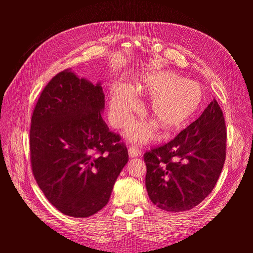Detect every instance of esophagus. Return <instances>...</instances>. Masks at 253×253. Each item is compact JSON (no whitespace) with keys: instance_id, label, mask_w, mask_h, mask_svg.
Instances as JSON below:
<instances>
[{"instance_id":"esophagus-1","label":"esophagus","mask_w":253,"mask_h":253,"mask_svg":"<svg viewBox=\"0 0 253 253\" xmlns=\"http://www.w3.org/2000/svg\"><path fill=\"white\" fill-rule=\"evenodd\" d=\"M127 151H128L129 157H132V158L140 155V150L138 149V147H136V145H129Z\"/></svg>"}]
</instances>
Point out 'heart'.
<instances>
[{
  "mask_svg": "<svg viewBox=\"0 0 253 253\" xmlns=\"http://www.w3.org/2000/svg\"><path fill=\"white\" fill-rule=\"evenodd\" d=\"M136 90L139 95L153 97L147 108V115L164 133H173L182 128L202 111L206 101L201 84L171 72L149 75ZM137 110L138 101L131 89L124 84L113 88L109 108L113 126L119 128L126 126ZM153 133L154 127L151 125L140 124L131 128L129 136L135 140H148Z\"/></svg>",
  "mask_w": 253,
  "mask_h": 253,
  "instance_id": "obj_1",
  "label": "heart"
}]
</instances>
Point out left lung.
I'll return each mask as SVG.
<instances>
[{
	"label": "left lung",
	"mask_w": 253,
	"mask_h": 253,
	"mask_svg": "<svg viewBox=\"0 0 253 253\" xmlns=\"http://www.w3.org/2000/svg\"><path fill=\"white\" fill-rule=\"evenodd\" d=\"M227 129L215 99L171 141L147 151L145 187L152 203L169 212L194 208L218 180L226 159Z\"/></svg>",
	"instance_id": "1"
}]
</instances>
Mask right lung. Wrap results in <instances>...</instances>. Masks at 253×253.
I'll use <instances>...</instances> for the list:
<instances>
[{"mask_svg":"<svg viewBox=\"0 0 253 253\" xmlns=\"http://www.w3.org/2000/svg\"><path fill=\"white\" fill-rule=\"evenodd\" d=\"M104 94L71 71L44 87L32 116V170L48 202L65 215L87 217L109 203L128 160L121 137L101 117Z\"/></svg>","mask_w":253,"mask_h":253,"instance_id":"add662e5","label":"right lung"}]
</instances>
